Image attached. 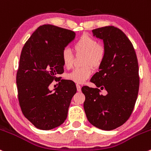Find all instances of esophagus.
Listing matches in <instances>:
<instances>
[{
    "label": "esophagus",
    "instance_id": "esophagus-1",
    "mask_svg": "<svg viewBox=\"0 0 151 151\" xmlns=\"http://www.w3.org/2000/svg\"><path fill=\"white\" fill-rule=\"evenodd\" d=\"M76 86H77V91L78 92H81V86L80 85H79V84H77V85H76Z\"/></svg>",
    "mask_w": 151,
    "mask_h": 151
}]
</instances>
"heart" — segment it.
I'll return each mask as SVG.
<instances>
[{
	"mask_svg": "<svg viewBox=\"0 0 151 151\" xmlns=\"http://www.w3.org/2000/svg\"><path fill=\"white\" fill-rule=\"evenodd\" d=\"M74 48L77 55H85L83 65L85 66L75 69L67 74L66 78L75 83L82 84L91 75L92 69L90 66L98 68L103 63L106 56V49L104 45L98 43V41L96 38L88 35L81 36L80 39L74 43ZM61 58L65 68L70 69L73 66L74 55L70 49L67 47L63 48L61 52Z\"/></svg>",
	"mask_w": 151,
	"mask_h": 151,
	"instance_id": "1",
	"label": "heart"
}]
</instances>
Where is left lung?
<instances>
[{"instance_id": "1", "label": "left lung", "mask_w": 151, "mask_h": 151, "mask_svg": "<svg viewBox=\"0 0 151 151\" xmlns=\"http://www.w3.org/2000/svg\"><path fill=\"white\" fill-rule=\"evenodd\" d=\"M102 39L106 56L90 82L97 88L84 86V109L91 124L103 130H112L128 120L138 95L139 77L137 55L126 35L113 26L93 29ZM106 89V96L99 94Z\"/></svg>"}]
</instances>
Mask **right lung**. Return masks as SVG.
I'll list each match as a JSON object with an SVG mask.
<instances>
[{"label":"right lung","instance_id":"add662e5","mask_svg":"<svg viewBox=\"0 0 151 151\" xmlns=\"http://www.w3.org/2000/svg\"><path fill=\"white\" fill-rule=\"evenodd\" d=\"M75 35L71 30L44 24L22 50L17 72L19 103L24 116L40 129H52L63 124L77 93L72 82L58 77L63 73L61 52ZM53 80L61 82L52 93L48 87Z\"/></svg>","mask_w":151,"mask_h":151}]
</instances>
